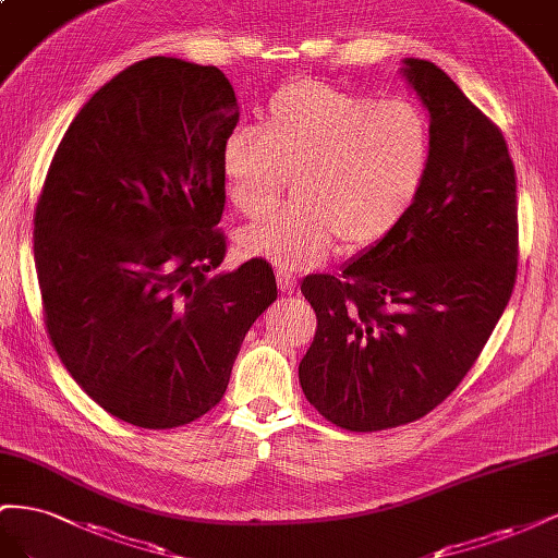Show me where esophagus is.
<instances>
[{
    "label": "esophagus",
    "instance_id": "obj_1",
    "mask_svg": "<svg viewBox=\"0 0 558 558\" xmlns=\"http://www.w3.org/2000/svg\"><path fill=\"white\" fill-rule=\"evenodd\" d=\"M276 280H278V288L282 290V292H288V294H292L294 292V288H296V276L292 274V270H288V268H278V274H276Z\"/></svg>",
    "mask_w": 558,
    "mask_h": 558
}]
</instances>
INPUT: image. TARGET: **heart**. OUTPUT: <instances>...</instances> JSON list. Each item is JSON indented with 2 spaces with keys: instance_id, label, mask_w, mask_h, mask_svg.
<instances>
[{
  "instance_id": "1",
  "label": "heart",
  "mask_w": 558,
  "mask_h": 558,
  "mask_svg": "<svg viewBox=\"0 0 558 558\" xmlns=\"http://www.w3.org/2000/svg\"><path fill=\"white\" fill-rule=\"evenodd\" d=\"M435 154L427 111L409 98L323 82H292L270 95L264 129L235 125L221 142V178L238 213L262 217L296 178L299 201L238 233L247 257L284 268L327 259L339 238L372 247L421 198Z\"/></svg>"
}]
</instances>
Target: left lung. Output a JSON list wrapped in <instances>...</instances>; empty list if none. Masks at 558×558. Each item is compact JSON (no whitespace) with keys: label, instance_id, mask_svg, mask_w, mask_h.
I'll use <instances>...</instances> for the list:
<instances>
[{"label":"left lung","instance_id":"8db88e82","mask_svg":"<svg viewBox=\"0 0 558 558\" xmlns=\"http://www.w3.org/2000/svg\"><path fill=\"white\" fill-rule=\"evenodd\" d=\"M404 65L435 133L423 194L341 276L301 282L317 317L301 390L350 433L413 423L447 400L517 282V172L500 129L435 62Z\"/></svg>","mask_w":558,"mask_h":558}]
</instances>
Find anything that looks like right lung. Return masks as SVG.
<instances>
[{"instance_id": "add662e5", "label": "right lung", "mask_w": 558, "mask_h": 558, "mask_svg": "<svg viewBox=\"0 0 558 558\" xmlns=\"http://www.w3.org/2000/svg\"><path fill=\"white\" fill-rule=\"evenodd\" d=\"M238 123L225 72L154 56L78 109L41 186L44 325L78 386L125 423L168 429L219 404L274 268L227 257L221 142Z\"/></svg>"}]
</instances>
